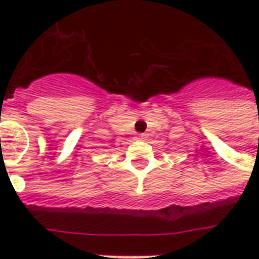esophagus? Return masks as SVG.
<instances>
[{
    "mask_svg": "<svg viewBox=\"0 0 259 259\" xmlns=\"http://www.w3.org/2000/svg\"><path fill=\"white\" fill-rule=\"evenodd\" d=\"M137 137L140 138V140H144V138H145L146 136H145V134H144V133H140V134H138V136H137Z\"/></svg>",
    "mask_w": 259,
    "mask_h": 259,
    "instance_id": "esophagus-1",
    "label": "esophagus"
}]
</instances>
